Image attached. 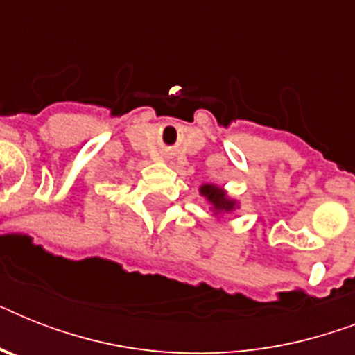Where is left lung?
<instances>
[{
	"label": "left lung",
	"instance_id": "left-lung-1",
	"mask_svg": "<svg viewBox=\"0 0 355 355\" xmlns=\"http://www.w3.org/2000/svg\"><path fill=\"white\" fill-rule=\"evenodd\" d=\"M200 193L210 200L217 211H232L234 208H236V202H234L232 199H228L227 193H225L221 188L214 186V184H206V186H202V188H200Z\"/></svg>",
	"mask_w": 355,
	"mask_h": 355
}]
</instances>
